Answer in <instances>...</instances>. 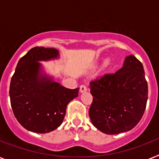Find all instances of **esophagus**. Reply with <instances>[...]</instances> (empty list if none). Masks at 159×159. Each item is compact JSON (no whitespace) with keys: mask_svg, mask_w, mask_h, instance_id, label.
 Here are the masks:
<instances>
[{"mask_svg":"<svg viewBox=\"0 0 159 159\" xmlns=\"http://www.w3.org/2000/svg\"><path fill=\"white\" fill-rule=\"evenodd\" d=\"M87 91V87H86V86H85V85H81L80 86V92L82 93V92H85V91Z\"/></svg>","mask_w":159,"mask_h":159,"instance_id":"34e87169","label":"esophagus"}]
</instances>
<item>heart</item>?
Listing matches in <instances>:
<instances>
[{"label":"heart","mask_w":159,"mask_h":159,"mask_svg":"<svg viewBox=\"0 0 159 159\" xmlns=\"http://www.w3.org/2000/svg\"><path fill=\"white\" fill-rule=\"evenodd\" d=\"M107 64H108V63H107Z\"/></svg>","instance_id":"b5f03b06"}]
</instances>
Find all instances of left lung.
I'll list each match as a JSON object with an SVG mask.
<instances>
[{
  "label": "left lung",
  "mask_w": 159,
  "mask_h": 159,
  "mask_svg": "<svg viewBox=\"0 0 159 159\" xmlns=\"http://www.w3.org/2000/svg\"><path fill=\"white\" fill-rule=\"evenodd\" d=\"M93 101L89 109L92 124L109 135L126 132L140 121L146 108L148 84L143 65L134 55L123 67L90 82Z\"/></svg>",
  "instance_id": "obj_1"
}]
</instances>
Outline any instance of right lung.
Segmentation results:
<instances>
[{"label":"right lung","mask_w":159,"mask_h":159,"mask_svg":"<svg viewBox=\"0 0 159 159\" xmlns=\"http://www.w3.org/2000/svg\"><path fill=\"white\" fill-rule=\"evenodd\" d=\"M59 57L55 48L34 47L18 62L10 86V104L18 122L28 131L48 133L59 127L67 105L79 88L68 89L42 73L41 64Z\"/></svg>","instance_id":"obj_1"}]
</instances>
